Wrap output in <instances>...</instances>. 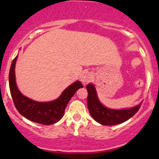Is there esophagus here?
Listing matches in <instances>:
<instances>
[{"mask_svg":"<svg viewBox=\"0 0 159 159\" xmlns=\"http://www.w3.org/2000/svg\"><path fill=\"white\" fill-rule=\"evenodd\" d=\"M91 80H92V75H91L90 72H84V73L81 75V81L84 85L88 84Z\"/></svg>","mask_w":159,"mask_h":159,"instance_id":"obj_1","label":"esophagus"}]
</instances>
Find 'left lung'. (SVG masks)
<instances>
[{"label":"left lung","mask_w":159,"mask_h":159,"mask_svg":"<svg viewBox=\"0 0 159 159\" xmlns=\"http://www.w3.org/2000/svg\"><path fill=\"white\" fill-rule=\"evenodd\" d=\"M88 92L87 107L92 117L98 123L104 125H113L123 123L138 112L142 102L134 107L123 110H112L104 107L97 97L96 89L92 84L87 85Z\"/></svg>","instance_id":"left-lung-1"}]
</instances>
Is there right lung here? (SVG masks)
<instances>
[{"instance_id": "obj_1", "label": "right lung", "mask_w": 159, "mask_h": 159, "mask_svg": "<svg viewBox=\"0 0 159 159\" xmlns=\"http://www.w3.org/2000/svg\"><path fill=\"white\" fill-rule=\"evenodd\" d=\"M17 57L13 59L9 74L11 96L17 111L27 120L43 125H52L61 119L67 104L79 88L83 87L80 81H75L63 91L57 99L49 102H39L24 96L16 84L15 66Z\"/></svg>"}]
</instances>
